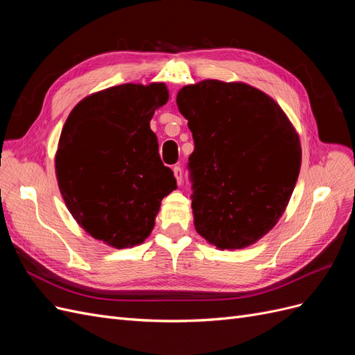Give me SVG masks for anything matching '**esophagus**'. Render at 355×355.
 <instances>
[{"mask_svg":"<svg viewBox=\"0 0 355 355\" xmlns=\"http://www.w3.org/2000/svg\"><path fill=\"white\" fill-rule=\"evenodd\" d=\"M173 173H175V178H176V180H178V185H180L182 184V168L179 167V166H175L173 167Z\"/></svg>","mask_w":355,"mask_h":355,"instance_id":"esophagus-1","label":"esophagus"}]
</instances>
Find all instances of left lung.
Returning <instances> with one entry per match:
<instances>
[{
    "instance_id": "left-lung-1",
    "label": "left lung",
    "mask_w": 355,
    "mask_h": 355,
    "mask_svg": "<svg viewBox=\"0 0 355 355\" xmlns=\"http://www.w3.org/2000/svg\"><path fill=\"white\" fill-rule=\"evenodd\" d=\"M194 153L188 170L197 232L243 249L282 218L300 170L299 136L270 96L244 83L204 80L176 98Z\"/></svg>"
}]
</instances>
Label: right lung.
I'll return each mask as SVG.
<instances>
[{
    "label": "right lung",
    "instance_id": "right-lung-1",
    "mask_svg": "<svg viewBox=\"0 0 355 355\" xmlns=\"http://www.w3.org/2000/svg\"><path fill=\"white\" fill-rule=\"evenodd\" d=\"M167 101L163 83L116 85L83 99L63 125L60 194L81 228L116 249L151 234L161 200L176 188L149 127Z\"/></svg>",
    "mask_w": 355,
    "mask_h": 355
}]
</instances>
